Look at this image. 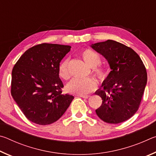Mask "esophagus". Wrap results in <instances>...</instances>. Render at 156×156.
I'll use <instances>...</instances> for the list:
<instances>
[{"instance_id":"esophagus-1","label":"esophagus","mask_w":156,"mask_h":156,"mask_svg":"<svg viewBox=\"0 0 156 156\" xmlns=\"http://www.w3.org/2000/svg\"><path fill=\"white\" fill-rule=\"evenodd\" d=\"M78 96H80L81 98H86L87 99L89 98H90V96H88V95H79Z\"/></svg>"}]
</instances>
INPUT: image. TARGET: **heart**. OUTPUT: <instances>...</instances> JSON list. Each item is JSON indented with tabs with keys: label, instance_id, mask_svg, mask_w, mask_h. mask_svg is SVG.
<instances>
[{
	"label": "heart",
	"instance_id": "1",
	"mask_svg": "<svg viewBox=\"0 0 156 156\" xmlns=\"http://www.w3.org/2000/svg\"><path fill=\"white\" fill-rule=\"evenodd\" d=\"M81 56L87 64L92 69V72L100 80H104L108 75L107 69L100 64V57L98 53L91 49H84L81 51ZM58 72L63 80H68L69 73L68 71V60L64 59L58 67ZM97 81L94 78H74L67 85L68 92L73 94L83 95L91 93L97 87Z\"/></svg>",
	"mask_w": 156,
	"mask_h": 156
}]
</instances>
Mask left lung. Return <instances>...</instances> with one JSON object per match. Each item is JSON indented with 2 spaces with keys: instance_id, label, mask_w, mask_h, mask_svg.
<instances>
[{
  "instance_id": "8db88e82",
  "label": "left lung",
  "mask_w": 156,
  "mask_h": 156,
  "mask_svg": "<svg viewBox=\"0 0 156 156\" xmlns=\"http://www.w3.org/2000/svg\"><path fill=\"white\" fill-rule=\"evenodd\" d=\"M107 60L112 71L96 95L102 103L96 110L104 122L118 124L131 118L140 105L147 81V70L138 54L118 42L107 40L91 45Z\"/></svg>"
}]
</instances>
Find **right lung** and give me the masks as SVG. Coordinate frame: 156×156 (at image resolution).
<instances>
[{
	"label": "right lung",
	"instance_id": "add662e5",
	"mask_svg": "<svg viewBox=\"0 0 156 156\" xmlns=\"http://www.w3.org/2000/svg\"><path fill=\"white\" fill-rule=\"evenodd\" d=\"M71 47L42 43L27 49L12 72L11 94L29 120L40 125L56 122L74 97L63 94L58 67Z\"/></svg>",
	"mask_w": 156,
	"mask_h": 156
}]
</instances>
